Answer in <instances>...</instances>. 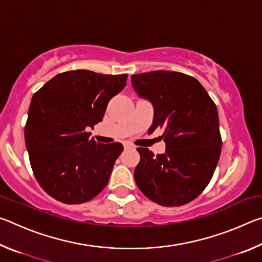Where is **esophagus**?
<instances>
[{
    "mask_svg": "<svg viewBox=\"0 0 262 262\" xmlns=\"http://www.w3.org/2000/svg\"><path fill=\"white\" fill-rule=\"evenodd\" d=\"M123 145H125V149H134V145L130 144V143H128V142H126V143L123 144Z\"/></svg>",
    "mask_w": 262,
    "mask_h": 262,
    "instance_id": "1",
    "label": "esophagus"
}]
</instances>
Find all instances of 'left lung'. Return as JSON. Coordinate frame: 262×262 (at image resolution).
<instances>
[{
  "label": "left lung",
  "mask_w": 262,
  "mask_h": 262,
  "mask_svg": "<svg viewBox=\"0 0 262 262\" xmlns=\"http://www.w3.org/2000/svg\"><path fill=\"white\" fill-rule=\"evenodd\" d=\"M132 84L141 98L152 104L149 130L163 129L166 145L165 152L157 156L137 148V187L161 206L186 205L203 192L219 163L222 139L216 105L196 78L183 73L133 75Z\"/></svg>",
  "instance_id": "left-lung-1"
}]
</instances>
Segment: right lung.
I'll list each match as a JSON object with an SVG mask.
<instances>
[{
  "instance_id": "add662e5",
  "label": "right lung",
  "mask_w": 262,
  "mask_h": 262,
  "mask_svg": "<svg viewBox=\"0 0 262 262\" xmlns=\"http://www.w3.org/2000/svg\"><path fill=\"white\" fill-rule=\"evenodd\" d=\"M127 74L61 73L31 100L25 144L39 185L67 205L90 201L107 185L123 147L91 139L88 127L103 120L108 101L126 86Z\"/></svg>"
}]
</instances>
